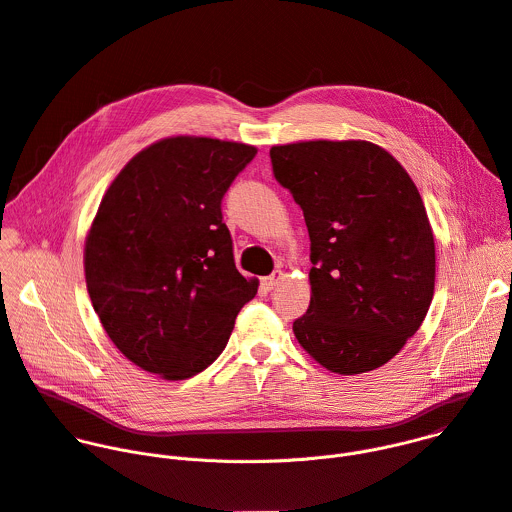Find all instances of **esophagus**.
Listing matches in <instances>:
<instances>
[{
	"label": "esophagus",
	"mask_w": 512,
	"mask_h": 512,
	"mask_svg": "<svg viewBox=\"0 0 512 512\" xmlns=\"http://www.w3.org/2000/svg\"><path fill=\"white\" fill-rule=\"evenodd\" d=\"M283 277H285V273H283L281 269H275L271 275H267V277H263V279H261V285H263V289H267V291H269V289H273V287H275Z\"/></svg>",
	"instance_id": "34e87169"
}]
</instances>
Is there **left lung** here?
Returning <instances> with one entry per match:
<instances>
[{
    "label": "left lung",
    "mask_w": 512,
    "mask_h": 512,
    "mask_svg": "<svg viewBox=\"0 0 512 512\" xmlns=\"http://www.w3.org/2000/svg\"><path fill=\"white\" fill-rule=\"evenodd\" d=\"M269 156L312 241V298L294 322L298 342L338 375L383 367L433 298L435 243L417 186L364 139L273 145Z\"/></svg>",
    "instance_id": "8db88e82"
}]
</instances>
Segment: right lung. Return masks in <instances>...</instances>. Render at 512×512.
Listing matches in <instances>:
<instances>
[{
    "label": "right lung",
    "mask_w": 512,
    "mask_h": 512,
    "mask_svg": "<svg viewBox=\"0 0 512 512\" xmlns=\"http://www.w3.org/2000/svg\"><path fill=\"white\" fill-rule=\"evenodd\" d=\"M255 145L176 135L135 154L85 239V279L113 344L166 381L198 375L255 298L233 259L221 200Z\"/></svg>",
    "instance_id": "1"
}]
</instances>
